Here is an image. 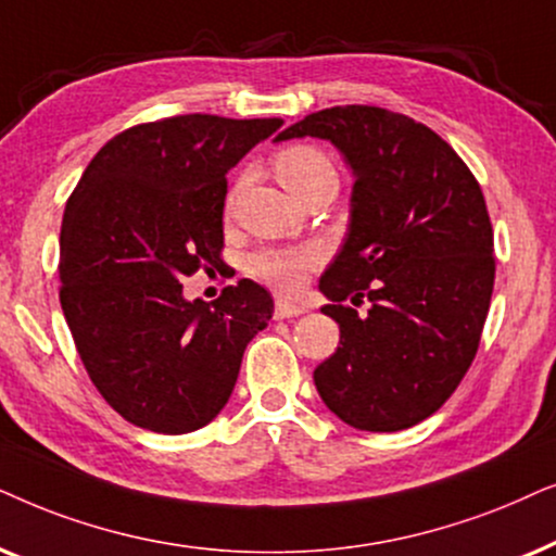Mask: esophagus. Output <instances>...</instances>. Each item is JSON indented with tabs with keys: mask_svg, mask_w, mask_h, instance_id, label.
I'll return each instance as SVG.
<instances>
[{
	"mask_svg": "<svg viewBox=\"0 0 556 556\" xmlns=\"http://www.w3.org/2000/svg\"><path fill=\"white\" fill-rule=\"evenodd\" d=\"M302 313H305V305H298V302L277 300V305H274V315H277V320H290V317H298Z\"/></svg>",
	"mask_w": 556,
	"mask_h": 556,
	"instance_id": "obj_1",
	"label": "esophagus"
}]
</instances>
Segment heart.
Wrapping results in <instances>:
<instances>
[{"label":"heart","instance_id":"obj_1","mask_svg":"<svg viewBox=\"0 0 556 556\" xmlns=\"http://www.w3.org/2000/svg\"><path fill=\"white\" fill-rule=\"evenodd\" d=\"M277 180L294 198L315 188L320 182H336L338 173L328 154L315 144H290L279 150L271 160ZM228 195V208L233 205ZM323 264V251L317 247H266L249 258V274L258 282L274 287L279 292H298L307 274Z\"/></svg>","mask_w":556,"mask_h":556}]
</instances>
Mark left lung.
Returning <instances> with one entry per match:
<instances>
[{
  "label": "left lung",
  "instance_id": "left-lung-1",
  "mask_svg": "<svg viewBox=\"0 0 556 556\" xmlns=\"http://www.w3.org/2000/svg\"><path fill=\"white\" fill-rule=\"evenodd\" d=\"M292 137L330 139L355 175L351 228L320 279L340 345L315 368L317 394L366 432L419 425L468 374L491 307L483 190L445 139L381 106L323 109L277 142Z\"/></svg>",
  "mask_w": 556,
  "mask_h": 556
}]
</instances>
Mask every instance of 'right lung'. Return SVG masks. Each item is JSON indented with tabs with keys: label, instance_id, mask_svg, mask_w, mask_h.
I'll return each mask as SVG.
<instances>
[{
	"label": "right lung",
	"instance_id": "1",
	"mask_svg": "<svg viewBox=\"0 0 556 556\" xmlns=\"http://www.w3.org/2000/svg\"><path fill=\"white\" fill-rule=\"evenodd\" d=\"M282 118L180 114L118 131L65 203L61 307L93 387L131 425L201 429L224 409L271 294L241 279L213 305L182 279L224 264L226 173Z\"/></svg>",
	"mask_w": 556,
	"mask_h": 556
}]
</instances>
